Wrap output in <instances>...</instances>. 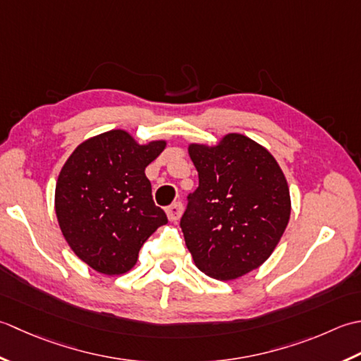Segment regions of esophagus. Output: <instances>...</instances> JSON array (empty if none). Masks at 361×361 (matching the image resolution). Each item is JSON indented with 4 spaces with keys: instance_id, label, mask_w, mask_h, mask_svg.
<instances>
[{
    "instance_id": "1",
    "label": "esophagus",
    "mask_w": 361,
    "mask_h": 361,
    "mask_svg": "<svg viewBox=\"0 0 361 361\" xmlns=\"http://www.w3.org/2000/svg\"><path fill=\"white\" fill-rule=\"evenodd\" d=\"M182 212H183L182 202H174V204H171L170 207H166V215H168V219H170V221H173V223L179 221V218H180V215H182Z\"/></svg>"
}]
</instances>
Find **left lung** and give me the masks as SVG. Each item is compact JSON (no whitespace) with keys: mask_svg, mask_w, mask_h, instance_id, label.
<instances>
[{"mask_svg":"<svg viewBox=\"0 0 361 361\" xmlns=\"http://www.w3.org/2000/svg\"><path fill=\"white\" fill-rule=\"evenodd\" d=\"M200 187L180 218L195 264L218 281L259 268L281 241L291 213L290 190L271 152L241 134L215 146L191 143Z\"/></svg>","mask_w":361,"mask_h":361,"instance_id":"obj_1","label":"left lung"}]
</instances>
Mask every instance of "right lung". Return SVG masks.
<instances>
[{
  "mask_svg": "<svg viewBox=\"0 0 361 361\" xmlns=\"http://www.w3.org/2000/svg\"><path fill=\"white\" fill-rule=\"evenodd\" d=\"M165 146V140L138 145L114 129L80 143L62 166L54 196L59 226L71 251L98 273H128L143 243L168 223L145 174Z\"/></svg>",
  "mask_w": 361,
  "mask_h": 361,
  "instance_id": "add662e5",
  "label": "right lung"
}]
</instances>
